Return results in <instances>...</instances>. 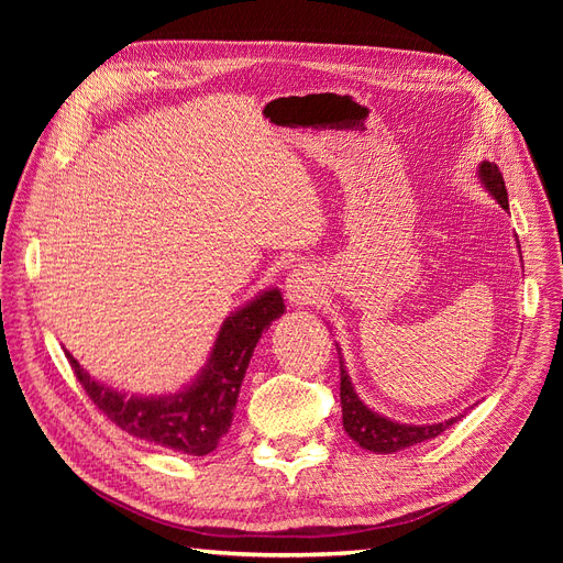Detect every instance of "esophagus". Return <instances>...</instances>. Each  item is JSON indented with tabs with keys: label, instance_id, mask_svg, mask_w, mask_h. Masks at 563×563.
I'll return each mask as SVG.
<instances>
[{
	"label": "esophagus",
	"instance_id": "obj_1",
	"mask_svg": "<svg viewBox=\"0 0 563 563\" xmlns=\"http://www.w3.org/2000/svg\"><path fill=\"white\" fill-rule=\"evenodd\" d=\"M286 298L288 302L298 305V308H308L319 298V282L310 267L294 269L286 277Z\"/></svg>",
	"mask_w": 563,
	"mask_h": 563
}]
</instances>
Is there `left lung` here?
I'll use <instances>...</instances> for the list:
<instances>
[{
  "instance_id": "8db88e82",
  "label": "left lung",
  "mask_w": 563,
  "mask_h": 563,
  "mask_svg": "<svg viewBox=\"0 0 563 563\" xmlns=\"http://www.w3.org/2000/svg\"><path fill=\"white\" fill-rule=\"evenodd\" d=\"M479 178H482L486 190L496 197L500 207L505 211H509L507 187H505L500 168L490 162H482ZM340 404H343L345 432L362 449L373 451V453H397L401 449L422 444V441L434 439L444 430H449L457 418H463V416H455L446 422H434V424H401V422L389 420L376 411H371V408L360 397H356V391L350 383V376H347L345 364H343V356H340Z\"/></svg>"
}]
</instances>
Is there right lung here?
<instances>
[{
    "mask_svg": "<svg viewBox=\"0 0 563 563\" xmlns=\"http://www.w3.org/2000/svg\"><path fill=\"white\" fill-rule=\"evenodd\" d=\"M282 314L284 298L277 288L255 296L223 321L209 362L197 380L166 397H129L91 378L70 352H65V356L89 399L117 428L150 444L187 455H207L230 430L255 343Z\"/></svg>",
    "mask_w": 563,
    "mask_h": 563,
    "instance_id": "right-lung-1",
    "label": "right lung"
}]
</instances>
